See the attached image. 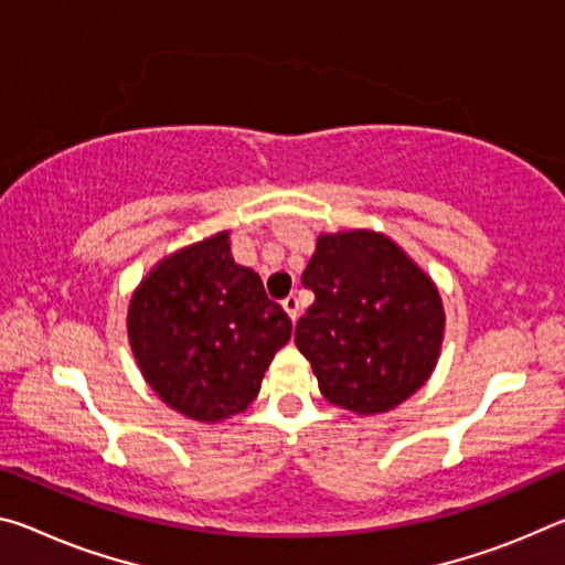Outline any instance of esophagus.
<instances>
[{"label":"esophagus","instance_id":"1","mask_svg":"<svg viewBox=\"0 0 565 565\" xmlns=\"http://www.w3.org/2000/svg\"><path fill=\"white\" fill-rule=\"evenodd\" d=\"M281 303H284L286 315L291 317V321H297V319H299V299L294 297V294H289V297H286Z\"/></svg>","mask_w":565,"mask_h":565}]
</instances>
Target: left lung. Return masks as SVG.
<instances>
[{
	"mask_svg": "<svg viewBox=\"0 0 565 565\" xmlns=\"http://www.w3.org/2000/svg\"><path fill=\"white\" fill-rule=\"evenodd\" d=\"M301 284L315 303L294 342L331 405L377 415L405 402L435 370L443 301L429 276L387 236H319Z\"/></svg>",
	"mask_w": 565,
	"mask_h": 565,
	"instance_id": "1",
	"label": "left lung"
}]
</instances>
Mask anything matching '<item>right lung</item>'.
Segmentation results:
<instances>
[{
    "mask_svg": "<svg viewBox=\"0 0 565 565\" xmlns=\"http://www.w3.org/2000/svg\"><path fill=\"white\" fill-rule=\"evenodd\" d=\"M128 334L142 377L185 417L216 423L246 409L291 319L254 268L231 256L228 234L160 262L132 294Z\"/></svg>",
    "mask_w": 565,
    "mask_h": 565,
    "instance_id": "1",
    "label": "right lung"
}]
</instances>
